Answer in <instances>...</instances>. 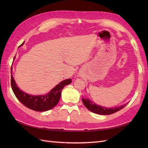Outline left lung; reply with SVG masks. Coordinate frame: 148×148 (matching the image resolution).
Segmentation results:
<instances>
[{
	"mask_svg": "<svg viewBox=\"0 0 148 148\" xmlns=\"http://www.w3.org/2000/svg\"><path fill=\"white\" fill-rule=\"evenodd\" d=\"M82 101L83 102L84 105L86 108L90 110L93 113H95L99 115H110L112 114L115 113L116 112H117L122 109H123L125 106H126V104L120 106L119 107H113V108H107V107H102L99 105L96 104L95 102L91 101L88 98H82Z\"/></svg>",
	"mask_w": 148,
	"mask_h": 148,
	"instance_id": "left-lung-1",
	"label": "left lung"
}]
</instances>
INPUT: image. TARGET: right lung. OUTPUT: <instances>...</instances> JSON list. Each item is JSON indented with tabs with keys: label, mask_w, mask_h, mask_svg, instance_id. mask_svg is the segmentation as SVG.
<instances>
[{
	"label": "right lung",
	"mask_w": 148,
	"mask_h": 148,
	"mask_svg": "<svg viewBox=\"0 0 148 148\" xmlns=\"http://www.w3.org/2000/svg\"><path fill=\"white\" fill-rule=\"evenodd\" d=\"M23 44L24 42L20 46V47ZM15 57L13 60L15 59ZM12 71V66L11 67V86L15 96L24 106L35 111H47L54 107L60 99L62 89L66 85L71 83V79H66L56 85L47 94L44 95L33 96L24 92L17 86L16 83L13 77Z\"/></svg>",
	"instance_id": "right-lung-1"
}]
</instances>
